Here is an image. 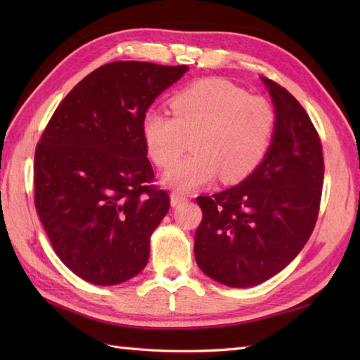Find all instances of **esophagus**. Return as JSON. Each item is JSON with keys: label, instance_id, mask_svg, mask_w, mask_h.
Listing matches in <instances>:
<instances>
[{"label": "esophagus", "instance_id": "1", "mask_svg": "<svg viewBox=\"0 0 360 360\" xmlns=\"http://www.w3.org/2000/svg\"><path fill=\"white\" fill-rule=\"evenodd\" d=\"M170 200H172V205H178V204H181V202L187 201V196L179 193V192H172Z\"/></svg>", "mask_w": 360, "mask_h": 360}]
</instances>
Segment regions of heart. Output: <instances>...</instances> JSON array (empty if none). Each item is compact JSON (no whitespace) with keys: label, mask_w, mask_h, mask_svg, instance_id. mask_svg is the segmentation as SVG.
I'll return each mask as SVG.
<instances>
[{"label":"heart","mask_w":360,"mask_h":360,"mask_svg":"<svg viewBox=\"0 0 360 360\" xmlns=\"http://www.w3.org/2000/svg\"><path fill=\"white\" fill-rule=\"evenodd\" d=\"M172 114L148 110L142 119V137L148 158L168 167L193 139L195 153L164 174V184L192 192L221 181L246 179L263 162L275 133V112L259 96L223 79L200 80L172 98Z\"/></svg>","instance_id":"1"}]
</instances>
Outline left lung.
Returning <instances> with one entry per match:
<instances>
[{
    "label": "left lung",
    "instance_id": "obj_1",
    "mask_svg": "<svg viewBox=\"0 0 360 360\" xmlns=\"http://www.w3.org/2000/svg\"><path fill=\"white\" fill-rule=\"evenodd\" d=\"M275 106V133L263 162L241 184L198 196L202 209L195 258L232 288L269 280L292 262L314 231L323 187L316 127L288 89L263 77Z\"/></svg>",
    "mask_w": 360,
    "mask_h": 360
}]
</instances>
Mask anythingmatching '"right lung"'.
Segmentation results:
<instances>
[{
	"label": "right lung",
	"mask_w": 360,
	"mask_h": 360,
	"mask_svg": "<svg viewBox=\"0 0 360 360\" xmlns=\"http://www.w3.org/2000/svg\"><path fill=\"white\" fill-rule=\"evenodd\" d=\"M186 65L112 62L53 111L34 159V202L58 258L85 281L112 286L139 274L170 209L142 137L155 98Z\"/></svg>",
	"instance_id": "obj_1"
}]
</instances>
